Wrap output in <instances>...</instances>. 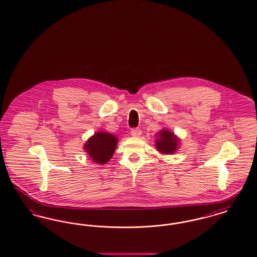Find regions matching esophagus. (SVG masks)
Returning a JSON list of instances; mask_svg holds the SVG:
<instances>
[{"label": "esophagus", "mask_w": 257, "mask_h": 257, "mask_svg": "<svg viewBox=\"0 0 257 257\" xmlns=\"http://www.w3.org/2000/svg\"><path fill=\"white\" fill-rule=\"evenodd\" d=\"M131 135H132L133 137L139 138V137L142 136V131H141L140 129H132V130H131Z\"/></svg>", "instance_id": "1"}]
</instances>
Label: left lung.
I'll return each mask as SVG.
<instances>
[{
    "label": "left lung",
    "mask_w": 257,
    "mask_h": 257,
    "mask_svg": "<svg viewBox=\"0 0 257 257\" xmlns=\"http://www.w3.org/2000/svg\"><path fill=\"white\" fill-rule=\"evenodd\" d=\"M155 136V147L160 153L171 155L179 149L180 139L171 130L167 128L162 129Z\"/></svg>",
    "instance_id": "left-lung-1"
}]
</instances>
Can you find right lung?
<instances>
[{
	"label": "right lung",
	"mask_w": 257,
	"mask_h": 257,
	"mask_svg": "<svg viewBox=\"0 0 257 257\" xmlns=\"http://www.w3.org/2000/svg\"><path fill=\"white\" fill-rule=\"evenodd\" d=\"M117 141V137L111 133L98 131L86 141L84 150L94 163L106 165L115 151Z\"/></svg>",
	"instance_id": "add662e5"
}]
</instances>
